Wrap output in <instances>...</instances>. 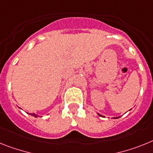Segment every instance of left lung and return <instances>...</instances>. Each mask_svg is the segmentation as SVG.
<instances>
[{"label": "left lung", "instance_id": "1", "mask_svg": "<svg viewBox=\"0 0 153 153\" xmlns=\"http://www.w3.org/2000/svg\"><path fill=\"white\" fill-rule=\"evenodd\" d=\"M99 115H100V116H102V115H100V114H99ZM115 119H118V118H115Z\"/></svg>", "mask_w": 153, "mask_h": 153}]
</instances>
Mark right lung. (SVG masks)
<instances>
[{
	"label": "right lung",
	"mask_w": 153,
	"mask_h": 153,
	"mask_svg": "<svg viewBox=\"0 0 153 153\" xmlns=\"http://www.w3.org/2000/svg\"><path fill=\"white\" fill-rule=\"evenodd\" d=\"M31 115H34V116H35V117H36V116H37V115H34V114H31Z\"/></svg>",
	"instance_id": "1"
}]
</instances>
